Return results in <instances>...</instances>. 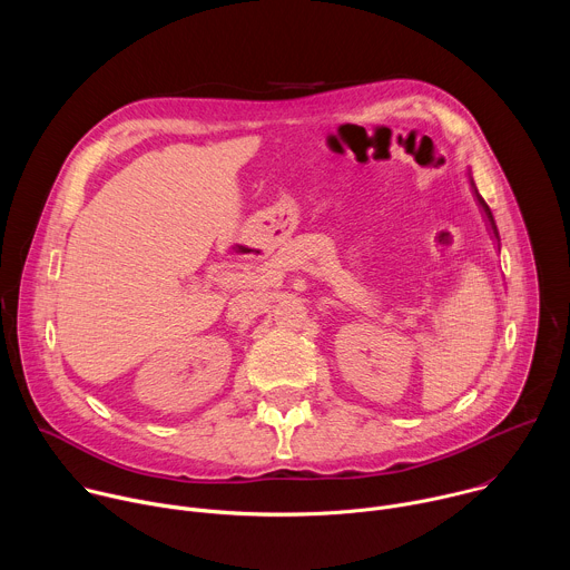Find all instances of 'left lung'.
Returning a JSON list of instances; mask_svg holds the SVG:
<instances>
[{"label":"left lung","instance_id":"1","mask_svg":"<svg viewBox=\"0 0 570 570\" xmlns=\"http://www.w3.org/2000/svg\"><path fill=\"white\" fill-rule=\"evenodd\" d=\"M471 185H473V180H471ZM473 191H475V185H473ZM475 198H478V203H480V207H482V212H484V216H487V220H490V225H492V232H494V236L499 238V229H497V223H494V216H492V209L487 207V203L480 198V194L475 191Z\"/></svg>","mask_w":570,"mask_h":570}]
</instances>
